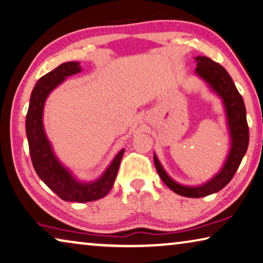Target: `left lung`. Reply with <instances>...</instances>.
<instances>
[{"instance_id":"8db88e82","label":"left lung","mask_w":263,"mask_h":263,"mask_svg":"<svg viewBox=\"0 0 263 263\" xmlns=\"http://www.w3.org/2000/svg\"><path fill=\"white\" fill-rule=\"evenodd\" d=\"M196 74L204 80L209 87L221 98L224 105L228 120V127L230 133L229 155L227 157L224 165L215 175L210 181L198 186H185L178 184L166 174L163 166L160 165L157 156L154 155L155 166L162 181L170 187L176 194L185 196V197L198 198L211 195L222 190L234 177L235 172L242 162V158L246 155L249 144V128L247 124L246 106L243 98L238 93L232 77L221 65L211 60L206 57H196Z\"/></svg>"}]
</instances>
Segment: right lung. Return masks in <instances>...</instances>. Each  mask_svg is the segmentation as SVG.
Returning a JSON list of instances; mask_svg holds the SVG:
<instances>
[{
  "instance_id": "obj_1",
  "label": "right lung",
  "mask_w": 263,
  "mask_h": 263,
  "mask_svg": "<svg viewBox=\"0 0 263 263\" xmlns=\"http://www.w3.org/2000/svg\"><path fill=\"white\" fill-rule=\"evenodd\" d=\"M80 70L79 62H65L37 80L30 96L26 117V132L31 163L42 182L64 201L84 203L97 201L109 193L115 184L125 150H121L115 157L104 175L94 182L78 181L54 155L42 124L45 101L48 94L66 78Z\"/></svg>"
}]
</instances>
